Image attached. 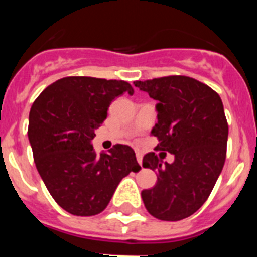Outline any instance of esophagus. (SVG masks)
<instances>
[{"instance_id":"1","label":"esophagus","mask_w":257,"mask_h":257,"mask_svg":"<svg viewBox=\"0 0 257 257\" xmlns=\"http://www.w3.org/2000/svg\"><path fill=\"white\" fill-rule=\"evenodd\" d=\"M136 160H138L139 165L142 166V163H143V154H142V152H136Z\"/></svg>"}]
</instances>
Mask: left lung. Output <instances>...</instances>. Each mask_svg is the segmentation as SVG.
I'll use <instances>...</instances> for the list:
<instances>
[{
  "mask_svg": "<svg viewBox=\"0 0 257 257\" xmlns=\"http://www.w3.org/2000/svg\"><path fill=\"white\" fill-rule=\"evenodd\" d=\"M134 85L157 100V151L174 154L163 163L156 153L145 154L143 167L157 172V184L143 190L152 216L179 221L207 201L224 167L228 122L219 94L205 83L185 76H169Z\"/></svg>",
  "mask_w": 257,
  "mask_h": 257,
  "instance_id": "8db88e82",
  "label": "left lung"
}]
</instances>
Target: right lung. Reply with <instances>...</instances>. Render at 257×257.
<instances>
[{
    "mask_svg": "<svg viewBox=\"0 0 257 257\" xmlns=\"http://www.w3.org/2000/svg\"><path fill=\"white\" fill-rule=\"evenodd\" d=\"M130 83L94 77H65L41 92L29 112L28 139L47 190L67 212L92 216L105 210L115 188L140 166L128 145L97 156L91 140L108 108Z\"/></svg>",
    "mask_w": 257,
    "mask_h": 257,
    "instance_id": "1",
    "label": "right lung"
}]
</instances>
